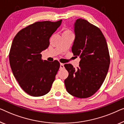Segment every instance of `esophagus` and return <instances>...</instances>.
Returning a JSON list of instances; mask_svg holds the SVG:
<instances>
[{
  "label": "esophagus",
  "instance_id": "esophagus-1",
  "mask_svg": "<svg viewBox=\"0 0 124 124\" xmlns=\"http://www.w3.org/2000/svg\"><path fill=\"white\" fill-rule=\"evenodd\" d=\"M64 68V64L61 63V64H60V70L63 69Z\"/></svg>",
  "mask_w": 124,
  "mask_h": 124
}]
</instances>
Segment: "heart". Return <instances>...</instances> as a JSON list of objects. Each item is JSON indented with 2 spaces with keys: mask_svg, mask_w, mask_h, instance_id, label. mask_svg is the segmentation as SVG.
Returning <instances> with one entry per match:
<instances>
[{
  "mask_svg": "<svg viewBox=\"0 0 124 124\" xmlns=\"http://www.w3.org/2000/svg\"><path fill=\"white\" fill-rule=\"evenodd\" d=\"M70 32H71V31L69 29H64V30L63 31V33H70Z\"/></svg>",
  "mask_w": 124,
  "mask_h": 124,
  "instance_id": "obj_1",
  "label": "heart"
}]
</instances>
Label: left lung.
<instances>
[{"mask_svg":"<svg viewBox=\"0 0 124 124\" xmlns=\"http://www.w3.org/2000/svg\"><path fill=\"white\" fill-rule=\"evenodd\" d=\"M74 30L75 39L72 52L81 60L77 69L71 64H64L69 72L64 84L71 95L86 98L96 93L104 82L110 57L106 40L98 27L79 18L75 23Z\"/></svg>","mask_w":124,"mask_h":124,"instance_id":"8db88e82","label":"left lung"}]
</instances>
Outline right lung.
Returning a JSON list of instances; mask_svg holds the SVG:
<instances>
[{
	"mask_svg": "<svg viewBox=\"0 0 124 124\" xmlns=\"http://www.w3.org/2000/svg\"><path fill=\"white\" fill-rule=\"evenodd\" d=\"M61 22H35L21 30L12 41L9 54L12 72L21 88L31 96L46 94L54 81L60 62L43 60L41 52L49 46L50 38Z\"/></svg>",
	"mask_w": 124,
	"mask_h": 124,
	"instance_id": "1",
	"label": "right lung"
}]
</instances>
